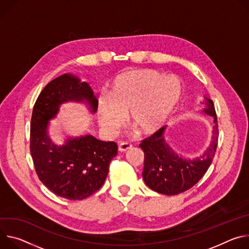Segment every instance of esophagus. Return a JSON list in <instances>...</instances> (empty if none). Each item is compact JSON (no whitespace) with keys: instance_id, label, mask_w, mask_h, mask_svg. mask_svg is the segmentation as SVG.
Returning a JSON list of instances; mask_svg holds the SVG:
<instances>
[{"instance_id":"esophagus-1","label":"esophagus","mask_w":249,"mask_h":249,"mask_svg":"<svg viewBox=\"0 0 249 249\" xmlns=\"http://www.w3.org/2000/svg\"><path fill=\"white\" fill-rule=\"evenodd\" d=\"M131 147H132V145L130 143H128V142H121L120 145H119V151L125 152L128 149H130Z\"/></svg>"}]
</instances>
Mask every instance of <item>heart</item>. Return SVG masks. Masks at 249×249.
Masks as SVG:
<instances>
[{"instance_id": "obj_1", "label": "heart", "mask_w": 249, "mask_h": 249, "mask_svg": "<svg viewBox=\"0 0 249 249\" xmlns=\"http://www.w3.org/2000/svg\"><path fill=\"white\" fill-rule=\"evenodd\" d=\"M182 93L180 81L163 77L152 69H131L110 83L108 94L97 101V118L104 132L116 134L128 113L130 125L141 134H150L166 122Z\"/></svg>"}]
</instances>
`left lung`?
Returning a JSON list of instances; mask_svg holds the SVG:
<instances>
[{
  "mask_svg": "<svg viewBox=\"0 0 249 249\" xmlns=\"http://www.w3.org/2000/svg\"><path fill=\"white\" fill-rule=\"evenodd\" d=\"M203 113L213 118L210 145L203 154L187 158L178 154L166 141V126L147 137L140 144L144 152V183L163 195H177L196 185L205 175L213 159L218 139V127L213 103L204 97Z\"/></svg>",
  "mask_w": 249,
  "mask_h": 249,
  "instance_id": "1",
  "label": "left lung"
}]
</instances>
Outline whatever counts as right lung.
I'll use <instances>...</instances> for the list:
<instances>
[{
    "label": "right lung",
    "instance_id": "add662e5",
    "mask_svg": "<svg viewBox=\"0 0 249 249\" xmlns=\"http://www.w3.org/2000/svg\"><path fill=\"white\" fill-rule=\"evenodd\" d=\"M97 101L87 82L67 73L49 82L34 107L31 154L36 172L45 187L68 200L85 199L103 186L118 145L91 134L68 136L62 145H57L48 135L49 121L56 118L60 106L68 102L84 103L95 114Z\"/></svg>",
    "mask_w": 249,
    "mask_h": 249
}]
</instances>
